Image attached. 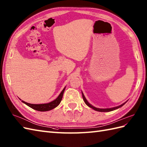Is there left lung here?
<instances>
[{"label":"left lung","instance_id":"8db88e82","mask_svg":"<svg viewBox=\"0 0 147 147\" xmlns=\"http://www.w3.org/2000/svg\"><path fill=\"white\" fill-rule=\"evenodd\" d=\"M82 95H83V100H84V103H86V104L88 106V107L91 108L92 109H93V110H94L98 111H100V112H109V111H113V110H117V109H118V108H119L121 107L123 105H124L126 103V102H125V103H123L122 105H120V106H118V107H114V108H106V109L97 108L94 107L93 106H92L91 105H90L89 103H88V101L86 100V98H85V97H84V94H83V93H82Z\"/></svg>","mask_w":147,"mask_h":147}]
</instances>
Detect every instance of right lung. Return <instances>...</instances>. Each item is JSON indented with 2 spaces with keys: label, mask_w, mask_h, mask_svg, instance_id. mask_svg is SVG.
I'll list each match as a JSON object with an SVG mask.
<instances>
[{
  "label": "right lung",
  "mask_w": 147,
  "mask_h": 147,
  "mask_svg": "<svg viewBox=\"0 0 147 147\" xmlns=\"http://www.w3.org/2000/svg\"><path fill=\"white\" fill-rule=\"evenodd\" d=\"M65 88H66V87H64L63 91H61V93L59 94V95L58 96V97L56 99V100H54V101L50 102V103H49L36 105V104H30V103H26V102L22 100V102H23L24 103H25L26 105L28 106V107H29L31 108L34 109V110H37V111H49L51 110H53V109L56 108V107H57V106L59 105L61 100H62L63 93H64V90H65Z\"/></svg>",
  "instance_id": "1"
}]
</instances>
